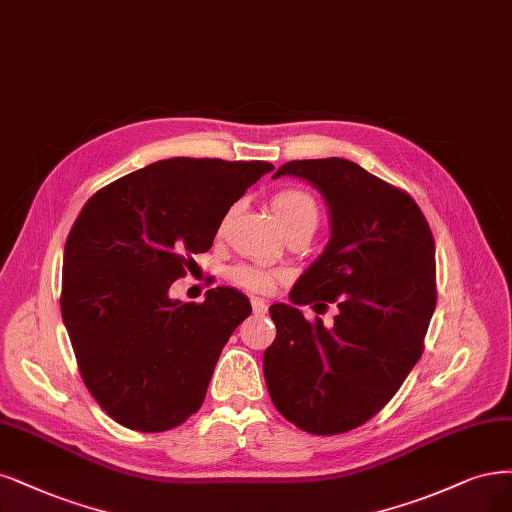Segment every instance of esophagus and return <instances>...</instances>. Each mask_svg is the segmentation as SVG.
Listing matches in <instances>:
<instances>
[{
  "label": "esophagus",
  "mask_w": 512,
  "mask_h": 512,
  "mask_svg": "<svg viewBox=\"0 0 512 512\" xmlns=\"http://www.w3.org/2000/svg\"><path fill=\"white\" fill-rule=\"evenodd\" d=\"M252 309H254V313H258V315H264V313H267L269 305H267V301H264V298L252 296Z\"/></svg>",
  "instance_id": "obj_1"
}]
</instances>
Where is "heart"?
<instances>
[{
    "label": "heart",
    "mask_w": 512,
    "mask_h": 512,
    "mask_svg": "<svg viewBox=\"0 0 512 512\" xmlns=\"http://www.w3.org/2000/svg\"><path fill=\"white\" fill-rule=\"evenodd\" d=\"M271 209L279 222V226L290 228L294 224H317V218H320V209H317L315 199L309 195V192L301 190V188H286L279 190L277 195L271 199ZM231 279L235 284L248 288V290H256V292H264L273 286V273L264 271L260 267H243L233 269Z\"/></svg>",
    "instance_id": "heart-1"
}]
</instances>
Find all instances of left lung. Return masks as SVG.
<instances>
[{"instance_id":"obj_1","label":"left lung","mask_w":512,"mask_h":512,"mask_svg":"<svg viewBox=\"0 0 512 512\" xmlns=\"http://www.w3.org/2000/svg\"><path fill=\"white\" fill-rule=\"evenodd\" d=\"M320 192L324 252L296 279L290 305L269 307L277 334L262 358L275 409L309 434H341L379 413L424 351L436 307L434 237L417 203L345 158L281 165ZM337 302L326 329L301 304Z\"/></svg>"}]
</instances>
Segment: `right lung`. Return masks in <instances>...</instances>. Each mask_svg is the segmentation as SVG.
<instances>
[{
    "label": "right lung",
    "instance_id": "1",
    "mask_svg": "<svg viewBox=\"0 0 512 512\" xmlns=\"http://www.w3.org/2000/svg\"><path fill=\"white\" fill-rule=\"evenodd\" d=\"M264 161L175 156L86 201L63 252L61 315L88 392L120 426L163 432L197 413L248 296L218 286L182 303L169 288L211 248Z\"/></svg>",
    "mask_w": 512,
    "mask_h": 512
}]
</instances>
